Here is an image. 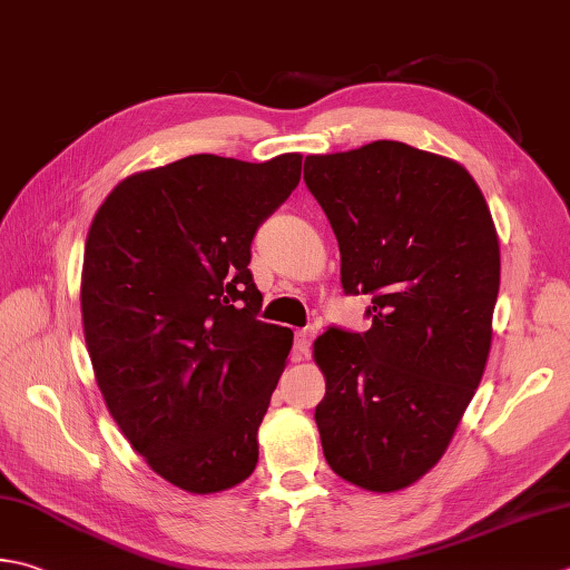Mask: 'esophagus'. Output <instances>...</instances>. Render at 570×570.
I'll use <instances>...</instances> for the list:
<instances>
[{
  "label": "esophagus",
  "mask_w": 570,
  "mask_h": 570,
  "mask_svg": "<svg viewBox=\"0 0 570 570\" xmlns=\"http://www.w3.org/2000/svg\"><path fill=\"white\" fill-rule=\"evenodd\" d=\"M314 338H316V328H314V326H306V328L296 331L294 351H296L298 358H304V355L311 353V343H314Z\"/></svg>",
  "instance_id": "34e87169"
}]
</instances>
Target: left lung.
Returning <instances> with one entry per match:
<instances>
[{
	"mask_svg": "<svg viewBox=\"0 0 570 570\" xmlns=\"http://www.w3.org/2000/svg\"><path fill=\"white\" fill-rule=\"evenodd\" d=\"M304 180L341 249L345 294H371L365 333L314 343L326 375L316 425L331 470L397 492L448 450L484 375L499 237L460 163L397 140L308 155Z\"/></svg>",
	"mask_w": 570,
	"mask_h": 570,
	"instance_id": "1",
	"label": "left lung"
}]
</instances>
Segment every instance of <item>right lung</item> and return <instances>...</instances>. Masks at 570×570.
Masks as SVG:
<instances>
[{
	"instance_id": "obj_1",
	"label": "right lung",
	"mask_w": 570,
	"mask_h": 570,
	"mask_svg": "<svg viewBox=\"0 0 570 570\" xmlns=\"http://www.w3.org/2000/svg\"><path fill=\"white\" fill-rule=\"evenodd\" d=\"M301 180V155H189L126 177L86 239L81 314L120 432L167 482L215 494L259 460L292 328L256 318L252 239Z\"/></svg>"
}]
</instances>
